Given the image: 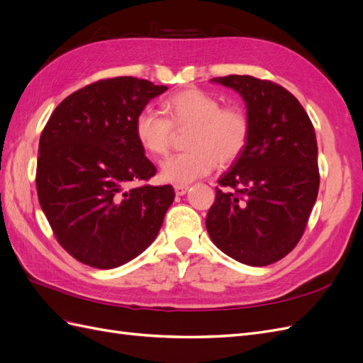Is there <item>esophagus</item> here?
<instances>
[{
  "label": "esophagus",
  "mask_w": 363,
  "mask_h": 363,
  "mask_svg": "<svg viewBox=\"0 0 363 363\" xmlns=\"http://www.w3.org/2000/svg\"><path fill=\"white\" fill-rule=\"evenodd\" d=\"M174 189H175V194L182 196V195H184L186 192L189 191V186H186V184H177Z\"/></svg>",
  "instance_id": "esophagus-1"
}]
</instances>
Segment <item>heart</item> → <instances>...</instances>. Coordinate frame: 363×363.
Returning a JSON list of instances; mask_svg holds the SVG:
<instances>
[{
    "label": "heart",
    "instance_id": "obj_1",
    "mask_svg": "<svg viewBox=\"0 0 363 363\" xmlns=\"http://www.w3.org/2000/svg\"><path fill=\"white\" fill-rule=\"evenodd\" d=\"M164 118L152 107H144L135 121V135L148 155L160 157L171 148L174 128L192 130L188 151L163 160L162 180L188 184L211 174L218 162L236 160L248 142L250 124L239 107H221L216 96L201 89H186L163 101Z\"/></svg>",
    "mask_w": 363,
    "mask_h": 363
}]
</instances>
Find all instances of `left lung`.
I'll return each mask as SVG.
<instances>
[{"mask_svg":"<svg viewBox=\"0 0 363 363\" xmlns=\"http://www.w3.org/2000/svg\"><path fill=\"white\" fill-rule=\"evenodd\" d=\"M211 82L242 96L250 135L242 155L218 180L221 188L206 218L207 233L232 259L267 267L298 244L316 201L315 128L300 101L280 84L251 75Z\"/></svg>","mask_w":363,"mask_h":363,"instance_id":"left-lung-1","label":"left lung"}]
</instances>
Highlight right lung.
<instances>
[{
    "instance_id": "obj_1",
    "label": "right lung",
    "mask_w": 363,
    "mask_h": 363,
    "mask_svg": "<svg viewBox=\"0 0 363 363\" xmlns=\"http://www.w3.org/2000/svg\"><path fill=\"white\" fill-rule=\"evenodd\" d=\"M167 89L136 77L95 82L65 98L42 131L39 204L59 244L84 265L118 268L159 233L175 194L169 184H138L156 167L135 121Z\"/></svg>"
}]
</instances>
